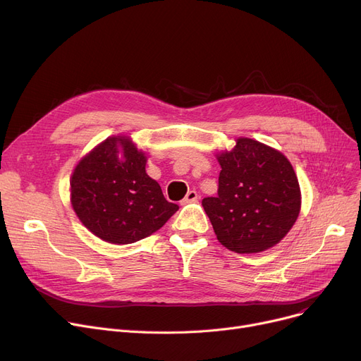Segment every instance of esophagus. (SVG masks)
I'll list each match as a JSON object with an SVG mask.
<instances>
[{
	"mask_svg": "<svg viewBox=\"0 0 361 361\" xmlns=\"http://www.w3.org/2000/svg\"><path fill=\"white\" fill-rule=\"evenodd\" d=\"M197 197H199V195L195 192V190H190L188 192L187 195H185V197L183 199V202H181V204H187V203H192V202H196L197 200Z\"/></svg>",
	"mask_w": 361,
	"mask_h": 361,
	"instance_id": "1",
	"label": "esophagus"
}]
</instances>
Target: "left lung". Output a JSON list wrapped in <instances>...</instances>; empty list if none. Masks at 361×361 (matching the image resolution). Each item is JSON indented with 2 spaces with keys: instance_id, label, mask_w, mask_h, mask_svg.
<instances>
[{
  "instance_id": "1",
  "label": "left lung",
  "mask_w": 361,
  "mask_h": 361,
  "mask_svg": "<svg viewBox=\"0 0 361 361\" xmlns=\"http://www.w3.org/2000/svg\"><path fill=\"white\" fill-rule=\"evenodd\" d=\"M218 161V196L202 200L216 238L235 253L272 247L300 214V185L291 164L281 152L244 137Z\"/></svg>"
}]
</instances>
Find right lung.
I'll use <instances>...</instances> for the list:
<instances>
[{
	"label": "right lung",
	"mask_w": 361,
	"mask_h": 361,
	"mask_svg": "<svg viewBox=\"0 0 361 361\" xmlns=\"http://www.w3.org/2000/svg\"><path fill=\"white\" fill-rule=\"evenodd\" d=\"M145 166L143 152L126 137H108L79 162L70 181L71 203L89 231L130 244L158 231L178 211Z\"/></svg>",
	"instance_id": "right-lung-1"
}]
</instances>
